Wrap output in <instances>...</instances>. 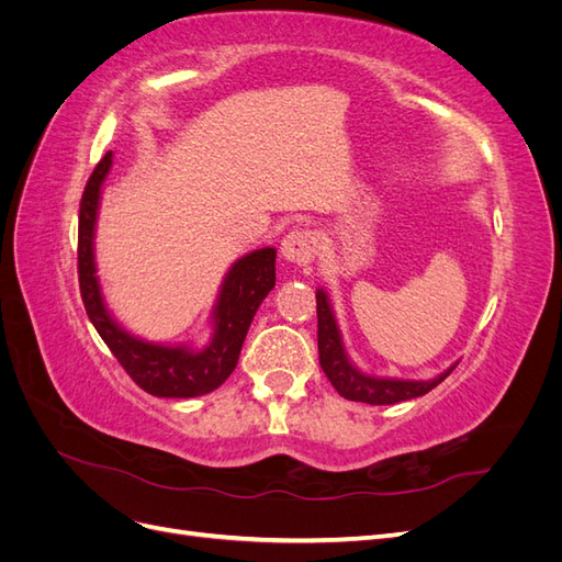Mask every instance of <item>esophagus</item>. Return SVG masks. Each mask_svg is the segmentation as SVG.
I'll return each mask as SVG.
<instances>
[{"label":"esophagus","mask_w":562,"mask_h":562,"mask_svg":"<svg viewBox=\"0 0 562 562\" xmlns=\"http://www.w3.org/2000/svg\"><path fill=\"white\" fill-rule=\"evenodd\" d=\"M281 255L297 265H310L318 255V234L314 229H293L285 234Z\"/></svg>","instance_id":"34e87169"}]
</instances>
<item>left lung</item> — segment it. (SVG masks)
<instances>
[{
  "mask_svg": "<svg viewBox=\"0 0 562 562\" xmlns=\"http://www.w3.org/2000/svg\"><path fill=\"white\" fill-rule=\"evenodd\" d=\"M316 316H318V363L323 372H326L330 384L337 389V394L345 396L347 401H361L370 405H391L407 398H417V396L429 394L434 386H438L454 370L452 366L450 370L443 372V375H438L436 380H429V382L378 380V378L363 375V372L356 370L347 359L328 297L323 291L316 293Z\"/></svg>",
  "mask_w": 562,
  "mask_h": 562,
  "instance_id": "8db88e82",
  "label": "left lung"
}]
</instances>
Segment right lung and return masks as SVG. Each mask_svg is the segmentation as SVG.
Here are the masks:
<instances>
[{
  "label": "right lung",
  "mask_w": 562,
  "mask_h": 562,
  "mask_svg": "<svg viewBox=\"0 0 562 562\" xmlns=\"http://www.w3.org/2000/svg\"><path fill=\"white\" fill-rule=\"evenodd\" d=\"M112 164V151L100 159L83 187L79 201V241H77V274L81 302L95 326L98 335L122 363L128 378L151 396L192 398L203 396L223 384L239 361L250 321L260 302L277 283V250H255L236 262L223 283L215 307L213 342L194 353L184 347H159L135 339L116 326L108 314L93 267V225L98 211L100 184Z\"/></svg>",
  "instance_id": "add662e5"
}]
</instances>
